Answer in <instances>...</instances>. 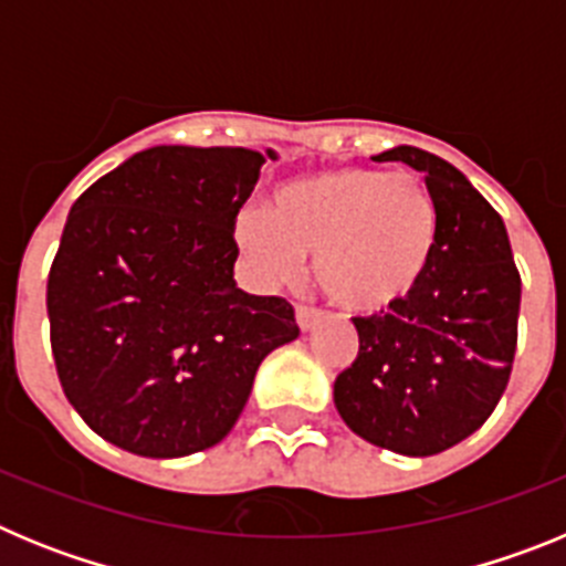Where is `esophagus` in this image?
Masks as SVG:
<instances>
[{
	"instance_id": "34e87169",
	"label": "esophagus",
	"mask_w": 566,
	"mask_h": 566,
	"mask_svg": "<svg viewBox=\"0 0 566 566\" xmlns=\"http://www.w3.org/2000/svg\"><path fill=\"white\" fill-rule=\"evenodd\" d=\"M319 317H323V312H317L314 306H297V326L303 328V332H308V328L317 326Z\"/></svg>"
}]
</instances>
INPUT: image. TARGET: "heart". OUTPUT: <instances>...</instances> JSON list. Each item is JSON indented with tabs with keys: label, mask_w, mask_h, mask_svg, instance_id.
<instances>
[{
	"label": "heart",
	"mask_w": 566,
	"mask_h": 566,
	"mask_svg": "<svg viewBox=\"0 0 566 566\" xmlns=\"http://www.w3.org/2000/svg\"><path fill=\"white\" fill-rule=\"evenodd\" d=\"M234 238L272 286L314 254V280L332 303L379 314L411 297L431 269L439 212L417 175L345 164L277 184L266 212L238 214Z\"/></svg>",
	"instance_id": "1"
}]
</instances>
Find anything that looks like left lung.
Returning a JSON list of instances; mask_svg holds the SVG:
<instances>
[{
    "instance_id": "left-lung-1",
    "label": "left lung",
    "mask_w": 566,
    "mask_h": 566,
    "mask_svg": "<svg viewBox=\"0 0 566 566\" xmlns=\"http://www.w3.org/2000/svg\"><path fill=\"white\" fill-rule=\"evenodd\" d=\"M377 161L424 175L439 243L411 297L354 317L359 352L334 379V405L365 442L433 457L479 431L507 388L522 277L502 214L453 164L419 147H394Z\"/></svg>"
}]
</instances>
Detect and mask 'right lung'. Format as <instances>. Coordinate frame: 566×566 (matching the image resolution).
<instances>
[{
	"mask_svg": "<svg viewBox=\"0 0 566 566\" xmlns=\"http://www.w3.org/2000/svg\"><path fill=\"white\" fill-rule=\"evenodd\" d=\"M263 164L243 147H149L70 209L48 277L50 348L64 397L122 451L218 444L263 357L300 334L292 303L234 283V221Z\"/></svg>",
	"mask_w": 566,
	"mask_h": 566,
	"instance_id": "add662e5",
	"label": "right lung"
}]
</instances>
